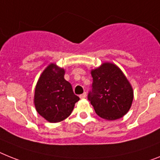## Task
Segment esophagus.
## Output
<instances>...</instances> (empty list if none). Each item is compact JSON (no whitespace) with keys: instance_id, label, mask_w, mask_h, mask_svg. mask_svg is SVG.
<instances>
[{"instance_id":"esophagus-1","label":"esophagus","mask_w":160,"mask_h":160,"mask_svg":"<svg viewBox=\"0 0 160 160\" xmlns=\"http://www.w3.org/2000/svg\"><path fill=\"white\" fill-rule=\"evenodd\" d=\"M86 92H84V93H82V94H80V98H81V99H83V98H86Z\"/></svg>"}]
</instances>
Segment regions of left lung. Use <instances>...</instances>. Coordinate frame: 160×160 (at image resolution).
<instances>
[{
  "instance_id": "left-lung-1",
  "label": "left lung",
  "mask_w": 160,
  "mask_h": 160,
  "mask_svg": "<svg viewBox=\"0 0 160 160\" xmlns=\"http://www.w3.org/2000/svg\"><path fill=\"white\" fill-rule=\"evenodd\" d=\"M91 74L92 84L88 100L97 115L107 120L123 117L133 99L132 88L123 72L114 64L103 63Z\"/></svg>"
}]
</instances>
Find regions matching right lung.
<instances>
[{
    "mask_svg": "<svg viewBox=\"0 0 160 160\" xmlns=\"http://www.w3.org/2000/svg\"><path fill=\"white\" fill-rule=\"evenodd\" d=\"M65 72L50 64L41 74L35 91V107L37 112L51 123L68 118L80 100L72 84L64 79Z\"/></svg>",
    "mask_w": 160,
    "mask_h": 160,
    "instance_id": "1",
    "label": "right lung"
}]
</instances>
